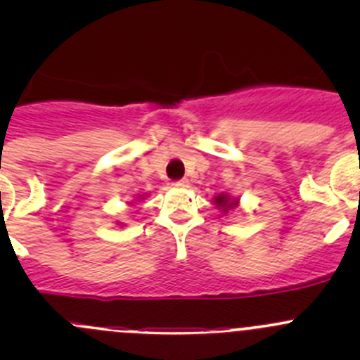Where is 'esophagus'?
I'll return each instance as SVG.
<instances>
[{"mask_svg": "<svg viewBox=\"0 0 360 360\" xmlns=\"http://www.w3.org/2000/svg\"><path fill=\"white\" fill-rule=\"evenodd\" d=\"M174 188H186L188 186V179H179V181H174L172 183Z\"/></svg>", "mask_w": 360, "mask_h": 360, "instance_id": "34e87169", "label": "esophagus"}]
</instances>
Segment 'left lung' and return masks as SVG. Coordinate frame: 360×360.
<instances>
[{
  "label": "left lung",
  "mask_w": 360,
  "mask_h": 360,
  "mask_svg": "<svg viewBox=\"0 0 360 360\" xmlns=\"http://www.w3.org/2000/svg\"><path fill=\"white\" fill-rule=\"evenodd\" d=\"M214 203H216L217 209H219L221 212L226 214L228 210L238 205V198H231V197H228V195L221 193V195H217L216 198H214Z\"/></svg>",
  "instance_id": "8db88e82"
}]
</instances>
